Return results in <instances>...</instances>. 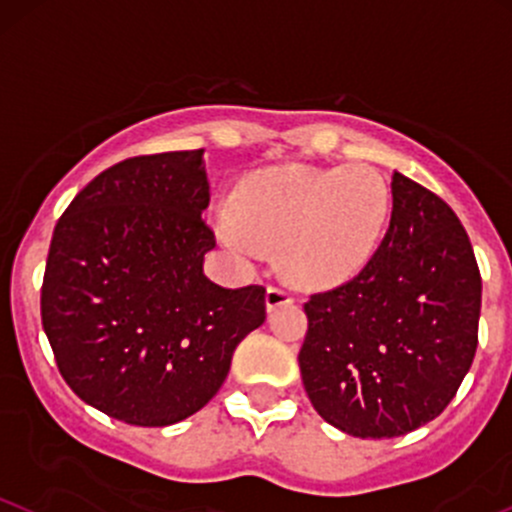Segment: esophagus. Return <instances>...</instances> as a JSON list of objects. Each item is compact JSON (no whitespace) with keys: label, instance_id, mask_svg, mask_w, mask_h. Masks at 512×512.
<instances>
[{"label":"esophagus","instance_id":"34e87169","mask_svg":"<svg viewBox=\"0 0 512 512\" xmlns=\"http://www.w3.org/2000/svg\"><path fill=\"white\" fill-rule=\"evenodd\" d=\"M294 301V294L289 292L287 287H279V284H272V287H267V309L274 311L279 309V306H287Z\"/></svg>","mask_w":512,"mask_h":512}]
</instances>
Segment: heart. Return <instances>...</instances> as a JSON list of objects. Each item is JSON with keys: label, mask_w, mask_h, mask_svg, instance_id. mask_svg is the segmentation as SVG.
<instances>
[{"label": "heart", "mask_w": 512, "mask_h": 512, "mask_svg": "<svg viewBox=\"0 0 512 512\" xmlns=\"http://www.w3.org/2000/svg\"><path fill=\"white\" fill-rule=\"evenodd\" d=\"M392 191L368 164L272 166L242 186L218 215L225 245L257 255L282 247L284 270L306 284H333L363 270L390 223Z\"/></svg>", "instance_id": "1"}]
</instances>
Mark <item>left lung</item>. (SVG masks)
Returning a JSON list of instances; mask_svg holds the SVG:
<instances>
[{
	"label": "left lung",
	"instance_id": "left-lung-1",
	"mask_svg": "<svg viewBox=\"0 0 512 512\" xmlns=\"http://www.w3.org/2000/svg\"><path fill=\"white\" fill-rule=\"evenodd\" d=\"M304 311L299 370L314 410L351 437H402L446 410L476 355L481 272L469 235L437 193L395 171L378 252Z\"/></svg>",
	"mask_w": 512,
	"mask_h": 512
}]
</instances>
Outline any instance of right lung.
I'll return each mask as SVG.
<instances>
[{
  "mask_svg": "<svg viewBox=\"0 0 512 512\" xmlns=\"http://www.w3.org/2000/svg\"><path fill=\"white\" fill-rule=\"evenodd\" d=\"M203 152L132 157L95 176L58 218L41 321L83 402L166 427L213 400L242 338L265 324V287L203 274L215 235Z\"/></svg>",
  "mask_w": 512,
  "mask_h": 512,
  "instance_id": "add662e5",
  "label": "right lung"
}]
</instances>
